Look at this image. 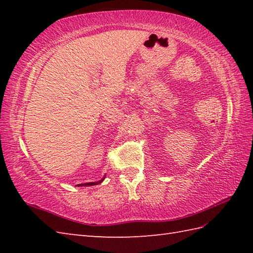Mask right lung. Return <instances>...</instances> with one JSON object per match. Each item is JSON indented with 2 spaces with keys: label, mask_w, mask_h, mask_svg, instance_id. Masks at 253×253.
I'll return each mask as SVG.
<instances>
[{
  "label": "right lung",
  "mask_w": 253,
  "mask_h": 253,
  "mask_svg": "<svg viewBox=\"0 0 253 253\" xmlns=\"http://www.w3.org/2000/svg\"><path fill=\"white\" fill-rule=\"evenodd\" d=\"M104 178H105V176L103 177V178H102L101 180H99V181H92V182H85V184H78L77 186L78 187H83V186H85V187H87V186H93V185H99V184H101V182L102 181H103L104 180Z\"/></svg>",
  "instance_id": "add662e5"
}]
</instances>
